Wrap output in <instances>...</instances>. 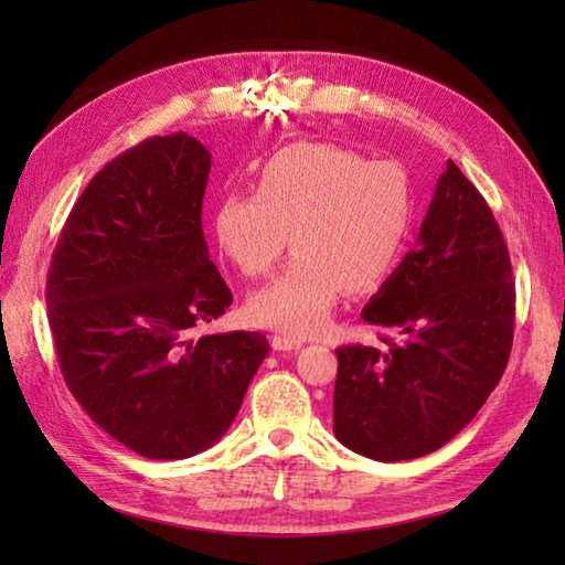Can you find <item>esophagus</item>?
Segmentation results:
<instances>
[{
    "label": "esophagus",
    "instance_id": "1",
    "mask_svg": "<svg viewBox=\"0 0 565 565\" xmlns=\"http://www.w3.org/2000/svg\"><path fill=\"white\" fill-rule=\"evenodd\" d=\"M303 344L301 338H294V334H274L271 338V347L276 352H291L298 350Z\"/></svg>",
    "mask_w": 565,
    "mask_h": 565
}]
</instances>
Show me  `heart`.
Here are the masks:
<instances>
[{
  "instance_id": "1",
  "label": "heart",
  "mask_w": 565,
  "mask_h": 565,
  "mask_svg": "<svg viewBox=\"0 0 565 565\" xmlns=\"http://www.w3.org/2000/svg\"><path fill=\"white\" fill-rule=\"evenodd\" d=\"M415 227L413 179L334 142H294L264 162L255 194L231 191L213 233L233 267L259 279L296 249L281 276L247 301L252 322L289 334L326 328L340 296H364L398 267Z\"/></svg>"
}]
</instances>
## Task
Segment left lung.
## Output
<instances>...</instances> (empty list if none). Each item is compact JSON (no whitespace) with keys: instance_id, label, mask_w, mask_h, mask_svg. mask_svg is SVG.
<instances>
[{"instance_id":"1","label":"left lung","mask_w":565,"mask_h":565,"mask_svg":"<svg viewBox=\"0 0 565 565\" xmlns=\"http://www.w3.org/2000/svg\"><path fill=\"white\" fill-rule=\"evenodd\" d=\"M417 243L362 310L393 338H381L383 350H338L334 437L376 461H411L459 435L498 386L512 350L505 237L451 160Z\"/></svg>"}]
</instances>
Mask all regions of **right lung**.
I'll return each instance as SVG.
<instances>
[{
  "label": "right lung",
  "instance_id": "obj_1",
  "mask_svg": "<svg viewBox=\"0 0 565 565\" xmlns=\"http://www.w3.org/2000/svg\"><path fill=\"white\" fill-rule=\"evenodd\" d=\"M209 172V150L182 130L121 152L75 201L47 269L70 393L146 459L218 441L269 354L262 332L191 338L233 303L201 227Z\"/></svg>",
  "mask_w": 565,
  "mask_h": 565
}]
</instances>
